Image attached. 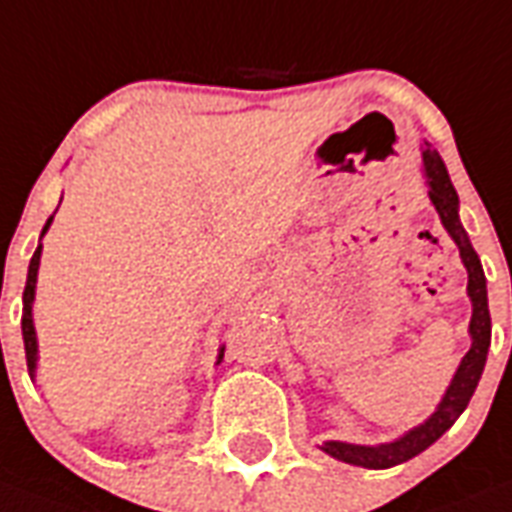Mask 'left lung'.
Returning <instances> with one entry per match:
<instances>
[{"label": "left lung", "mask_w": 512, "mask_h": 512, "mask_svg": "<svg viewBox=\"0 0 512 512\" xmlns=\"http://www.w3.org/2000/svg\"><path fill=\"white\" fill-rule=\"evenodd\" d=\"M424 161V177L429 185V201L438 209L440 222L448 230V236L454 239L459 247L462 263L467 268V295L473 300V319H470V338L473 346L464 354L459 368H456L451 384H448L446 395L435 408V413L429 416L424 424L413 427L405 432L403 438L392 440V443H381V446H354V443H341V440H327L322 451L330 454L338 462L357 464V467H368V470H386L403 464L413 456H419L421 451H427L435 440L454 424L462 411L470 403L475 386L481 381L483 365H486V354H489L491 343V317H489V298H486V276H483L481 257L470 244L467 230L459 222V195H456L451 177H448L446 163L435 150L421 152Z\"/></svg>", "instance_id": "8db88e82"}]
</instances>
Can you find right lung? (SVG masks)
Returning a JSON list of instances; mask_svg holds the SVG:
<instances>
[{"mask_svg":"<svg viewBox=\"0 0 512 512\" xmlns=\"http://www.w3.org/2000/svg\"><path fill=\"white\" fill-rule=\"evenodd\" d=\"M50 222L53 217H48L45 222V228H42V236L48 233ZM39 255H42V244L37 247L34 257H31L29 263V276H26V287H23V317H21V330H23V349H26V365H29V376H37V333H34V319H31V303H34V290H37V271H39ZM222 351L220 357H217V365L222 360Z\"/></svg>","mask_w":512,"mask_h":512,"instance_id":"right-lung-1","label":"right lung"}]
</instances>
